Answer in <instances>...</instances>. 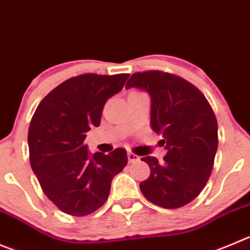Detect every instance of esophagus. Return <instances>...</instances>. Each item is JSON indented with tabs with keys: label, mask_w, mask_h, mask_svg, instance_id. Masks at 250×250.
<instances>
[{
	"label": "esophagus",
	"mask_w": 250,
	"mask_h": 250,
	"mask_svg": "<svg viewBox=\"0 0 250 250\" xmlns=\"http://www.w3.org/2000/svg\"><path fill=\"white\" fill-rule=\"evenodd\" d=\"M128 160H129V162H137L139 161V156L135 154H133V152H128Z\"/></svg>",
	"instance_id": "34e87169"
}]
</instances>
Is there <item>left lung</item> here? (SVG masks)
<instances>
[{"label":"left lung","instance_id":"1","mask_svg":"<svg viewBox=\"0 0 250 250\" xmlns=\"http://www.w3.org/2000/svg\"><path fill=\"white\" fill-rule=\"evenodd\" d=\"M125 88H138L151 98V128L162 135L164 161L142 157L150 167L140 190L149 202L177 209L194 200L207 186L217 151V121L204 94L174 74L137 72Z\"/></svg>","mask_w":250,"mask_h":250}]
</instances>
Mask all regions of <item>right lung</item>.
Here are the masks:
<instances>
[{
  "label": "right lung",
  "mask_w": 250,
  "mask_h": 250,
  "mask_svg": "<svg viewBox=\"0 0 250 250\" xmlns=\"http://www.w3.org/2000/svg\"><path fill=\"white\" fill-rule=\"evenodd\" d=\"M129 74L85 73L56 86L41 100L28 132L29 159L46 197L72 216H86L107 200L113 177L128 162L117 147L91 154L86 133L99 127L106 101Z\"/></svg>",
  "instance_id": "add662e5"
}]
</instances>
